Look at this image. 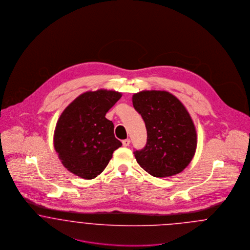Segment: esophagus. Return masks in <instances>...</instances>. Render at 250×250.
I'll return each instance as SVG.
<instances>
[{"label":"esophagus","mask_w":250,"mask_h":250,"mask_svg":"<svg viewBox=\"0 0 250 250\" xmlns=\"http://www.w3.org/2000/svg\"><path fill=\"white\" fill-rule=\"evenodd\" d=\"M122 143H123V145H124L125 147H126V146H129V144H130V140H129V139L124 140Z\"/></svg>","instance_id":"1"}]
</instances>
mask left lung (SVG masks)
<instances>
[{"instance_id": "left-lung-1", "label": "left lung", "mask_w": 250, "mask_h": 250, "mask_svg": "<svg viewBox=\"0 0 250 250\" xmlns=\"http://www.w3.org/2000/svg\"><path fill=\"white\" fill-rule=\"evenodd\" d=\"M132 102L147 129L145 147L134 152L137 162L155 177L183 171L197 148V132L186 107L166 91H142Z\"/></svg>"}]
</instances>
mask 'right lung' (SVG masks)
Here are the masks:
<instances>
[{
  "label": "right lung",
  "mask_w": 250,
  "mask_h": 250,
  "mask_svg": "<svg viewBox=\"0 0 250 250\" xmlns=\"http://www.w3.org/2000/svg\"><path fill=\"white\" fill-rule=\"evenodd\" d=\"M121 96L116 91H89L79 95L61 114L54 131V148L62 164L73 174L95 178L122 146L114 136L113 123L105 117Z\"/></svg>",
  "instance_id": "right-lung-1"
}]
</instances>
